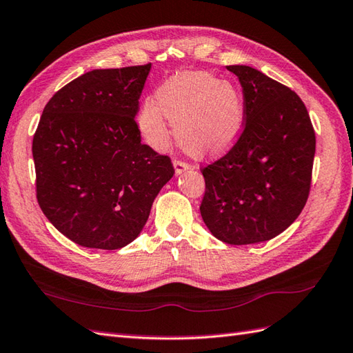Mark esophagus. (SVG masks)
Returning a JSON list of instances; mask_svg holds the SVG:
<instances>
[{"label":"esophagus","mask_w":353,"mask_h":353,"mask_svg":"<svg viewBox=\"0 0 353 353\" xmlns=\"http://www.w3.org/2000/svg\"><path fill=\"white\" fill-rule=\"evenodd\" d=\"M191 168V165L188 162H185V161H179V159H176L174 161V170H176V174H182L183 171H186V170H190Z\"/></svg>","instance_id":"obj_1"}]
</instances>
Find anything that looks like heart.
<instances>
[{"instance_id":"obj_1","label":"heart","mask_w":353,"mask_h":353,"mask_svg":"<svg viewBox=\"0 0 353 353\" xmlns=\"http://www.w3.org/2000/svg\"><path fill=\"white\" fill-rule=\"evenodd\" d=\"M242 96L233 84L206 72H188L167 81L138 114L141 135L154 149H165L171 130L182 150L194 158H216L241 137Z\"/></svg>"}]
</instances>
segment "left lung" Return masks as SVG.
<instances>
[{
    "label": "left lung",
    "instance_id": "1",
    "mask_svg": "<svg viewBox=\"0 0 353 353\" xmlns=\"http://www.w3.org/2000/svg\"><path fill=\"white\" fill-rule=\"evenodd\" d=\"M243 93V130L223 158L201 168L200 212L216 239L248 245L283 233L304 209L316 135L304 102L250 65H227Z\"/></svg>",
    "mask_w": 353,
    "mask_h": 353
}]
</instances>
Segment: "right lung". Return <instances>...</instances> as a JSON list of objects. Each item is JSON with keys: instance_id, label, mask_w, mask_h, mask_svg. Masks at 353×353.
<instances>
[{"instance_id": "1", "label": "right lung", "mask_w": 353, "mask_h": 353, "mask_svg": "<svg viewBox=\"0 0 353 353\" xmlns=\"http://www.w3.org/2000/svg\"><path fill=\"white\" fill-rule=\"evenodd\" d=\"M152 64L87 72L46 103L32 138L39 206L81 247L119 250L141 233L174 174L141 143L135 116Z\"/></svg>"}]
</instances>
